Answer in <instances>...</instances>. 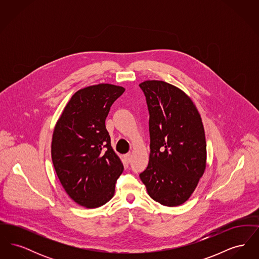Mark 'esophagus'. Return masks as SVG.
Masks as SVG:
<instances>
[{"label": "esophagus", "instance_id": "34e87169", "mask_svg": "<svg viewBox=\"0 0 259 259\" xmlns=\"http://www.w3.org/2000/svg\"><path fill=\"white\" fill-rule=\"evenodd\" d=\"M124 158H125V160L127 163H129L130 161H131V153H126L125 155H124Z\"/></svg>", "mask_w": 259, "mask_h": 259}]
</instances>
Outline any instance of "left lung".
<instances>
[{
	"label": "left lung",
	"instance_id": "obj_1",
	"mask_svg": "<svg viewBox=\"0 0 259 259\" xmlns=\"http://www.w3.org/2000/svg\"><path fill=\"white\" fill-rule=\"evenodd\" d=\"M149 113L150 153L140 174L148 195L163 206L184 204L206 168V139L201 116L181 89L161 80L140 84Z\"/></svg>",
	"mask_w": 259,
	"mask_h": 259
}]
</instances>
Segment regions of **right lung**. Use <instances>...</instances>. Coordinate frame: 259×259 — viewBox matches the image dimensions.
I'll use <instances>...</instances> for the list:
<instances>
[{
  "label": "right lung",
  "instance_id": "add662e5",
  "mask_svg": "<svg viewBox=\"0 0 259 259\" xmlns=\"http://www.w3.org/2000/svg\"><path fill=\"white\" fill-rule=\"evenodd\" d=\"M125 91L108 83L75 92L54 128L51 157L67 194L80 206L97 208L114 194L123 165L111 146L105 121Z\"/></svg>",
  "mask_w": 259,
  "mask_h": 259
}]
</instances>
